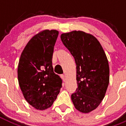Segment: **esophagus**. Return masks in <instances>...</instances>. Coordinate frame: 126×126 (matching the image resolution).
Returning a JSON list of instances; mask_svg holds the SVG:
<instances>
[{
  "label": "esophagus",
  "instance_id": "34e87169",
  "mask_svg": "<svg viewBox=\"0 0 126 126\" xmlns=\"http://www.w3.org/2000/svg\"><path fill=\"white\" fill-rule=\"evenodd\" d=\"M61 78L62 79V80H63L64 81H65V75H64V74H62V75H61Z\"/></svg>",
  "mask_w": 126,
  "mask_h": 126
}]
</instances>
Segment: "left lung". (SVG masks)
Instances as JSON below:
<instances>
[{
  "mask_svg": "<svg viewBox=\"0 0 126 126\" xmlns=\"http://www.w3.org/2000/svg\"><path fill=\"white\" fill-rule=\"evenodd\" d=\"M61 40L76 64L78 88L71 94L76 109L88 113L103 100L109 83V65L97 39L81 31L62 33Z\"/></svg>",
  "mask_w": 126,
  "mask_h": 126,
  "instance_id": "left-lung-1",
  "label": "left lung"
}]
</instances>
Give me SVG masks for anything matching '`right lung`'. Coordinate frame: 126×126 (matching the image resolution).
Returning a JSON list of instances; mask_svg holds the SVG:
<instances>
[{"instance_id":"add662e5","label":"right lung","mask_w":126,"mask_h":126,"mask_svg":"<svg viewBox=\"0 0 126 126\" xmlns=\"http://www.w3.org/2000/svg\"><path fill=\"white\" fill-rule=\"evenodd\" d=\"M59 35L44 30L34 35L22 52L17 69L19 84L26 100L37 110L50 107L62 88V81L53 72L52 56Z\"/></svg>"}]
</instances>
